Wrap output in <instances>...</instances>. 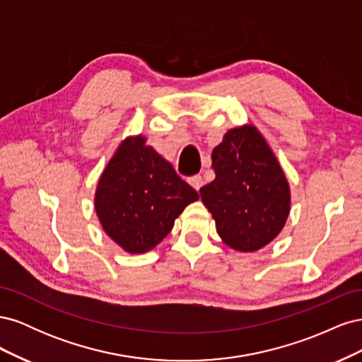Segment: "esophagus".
<instances>
[{
	"label": "esophagus",
	"mask_w": 362,
	"mask_h": 362,
	"mask_svg": "<svg viewBox=\"0 0 362 362\" xmlns=\"http://www.w3.org/2000/svg\"><path fill=\"white\" fill-rule=\"evenodd\" d=\"M189 184L192 185L194 190H199L204 185V178L201 177V175H194V177L189 178Z\"/></svg>",
	"instance_id": "obj_1"
}]
</instances>
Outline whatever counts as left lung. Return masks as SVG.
I'll use <instances>...</instances> for the list:
<instances>
[{
	"label": "left lung",
	"instance_id": "left-lung-1",
	"mask_svg": "<svg viewBox=\"0 0 362 362\" xmlns=\"http://www.w3.org/2000/svg\"><path fill=\"white\" fill-rule=\"evenodd\" d=\"M211 160L216 178L199 193L217 234L240 252L264 247L290 213V187L275 154L254 125H245L228 131Z\"/></svg>",
	"mask_w": 362,
	"mask_h": 362
}]
</instances>
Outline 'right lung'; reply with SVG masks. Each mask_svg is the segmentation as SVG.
I'll list each match as a JSON object with an SVG mask.
<instances>
[{"mask_svg":"<svg viewBox=\"0 0 362 362\" xmlns=\"http://www.w3.org/2000/svg\"><path fill=\"white\" fill-rule=\"evenodd\" d=\"M145 141L137 136L120 144L95 193L103 229L129 254L156 247L184 208L199 199L198 192Z\"/></svg>","mask_w":362,"mask_h":362,"instance_id":"add662e5","label":"right lung"}]
</instances>
